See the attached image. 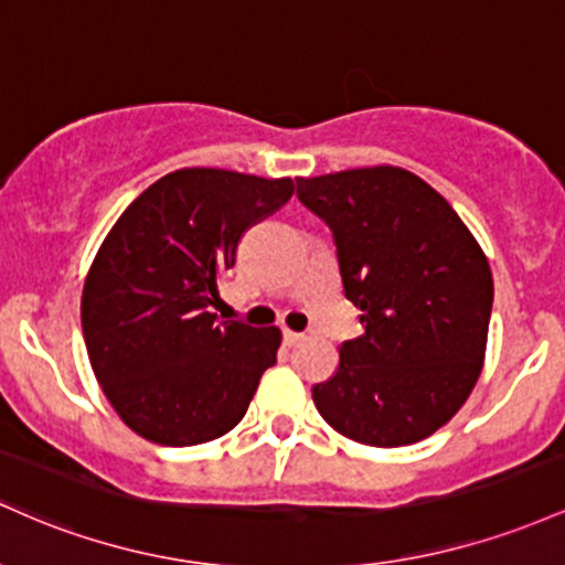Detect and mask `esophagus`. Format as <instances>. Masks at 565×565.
<instances>
[{
    "label": "esophagus",
    "instance_id": "obj_1",
    "mask_svg": "<svg viewBox=\"0 0 565 565\" xmlns=\"http://www.w3.org/2000/svg\"><path fill=\"white\" fill-rule=\"evenodd\" d=\"M301 339H303V335H301V333H296V331H290V328H285V331H282V341H285V344H288V347L299 344Z\"/></svg>",
    "mask_w": 565,
    "mask_h": 565
}]
</instances>
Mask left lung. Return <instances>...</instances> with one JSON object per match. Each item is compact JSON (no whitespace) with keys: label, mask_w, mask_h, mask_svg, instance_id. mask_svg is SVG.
Returning <instances> with one entry per match:
<instances>
[{"label":"left lung","mask_w":565,"mask_h":565,"mask_svg":"<svg viewBox=\"0 0 565 565\" xmlns=\"http://www.w3.org/2000/svg\"><path fill=\"white\" fill-rule=\"evenodd\" d=\"M333 230L344 296L363 335L312 386L320 416L363 446L419 443L478 384L493 303L491 266L443 194L395 164L296 179Z\"/></svg>","instance_id":"8db88e82"}]
</instances>
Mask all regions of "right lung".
Listing matches in <instances>:
<instances>
[{
	"mask_svg": "<svg viewBox=\"0 0 565 565\" xmlns=\"http://www.w3.org/2000/svg\"><path fill=\"white\" fill-rule=\"evenodd\" d=\"M290 198V179L181 168L106 234L82 290V333L106 401L136 435L198 446L245 416L282 333L207 309L243 234Z\"/></svg>",
	"mask_w": 565,
	"mask_h": 565,
	"instance_id": "obj_1",
	"label": "right lung"
}]
</instances>
